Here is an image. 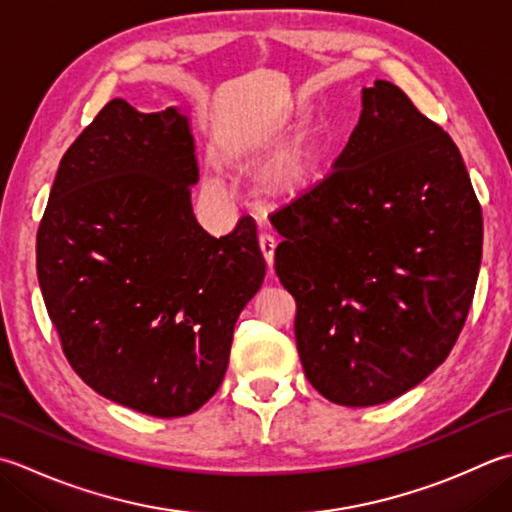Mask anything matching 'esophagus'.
<instances>
[{"instance_id": "34e87169", "label": "esophagus", "mask_w": 512, "mask_h": 512, "mask_svg": "<svg viewBox=\"0 0 512 512\" xmlns=\"http://www.w3.org/2000/svg\"><path fill=\"white\" fill-rule=\"evenodd\" d=\"M259 248H262V255L266 259L268 268H273V262H275V237L273 235H259Z\"/></svg>"}]
</instances>
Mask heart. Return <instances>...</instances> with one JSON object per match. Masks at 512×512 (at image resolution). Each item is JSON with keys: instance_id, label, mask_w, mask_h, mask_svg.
<instances>
[{"instance_id": "obj_1", "label": "heart", "mask_w": 512, "mask_h": 512, "mask_svg": "<svg viewBox=\"0 0 512 512\" xmlns=\"http://www.w3.org/2000/svg\"><path fill=\"white\" fill-rule=\"evenodd\" d=\"M310 168H313V148L308 142H299L293 148L279 153L273 162H270L262 175L264 188L270 193H295L297 188H302L308 179ZM210 186L215 190L222 188L219 179H210Z\"/></svg>"}]
</instances>
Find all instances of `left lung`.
Segmentation results:
<instances>
[{
    "instance_id": "8db88e82",
    "label": "left lung",
    "mask_w": 512,
    "mask_h": 512,
    "mask_svg": "<svg viewBox=\"0 0 512 512\" xmlns=\"http://www.w3.org/2000/svg\"><path fill=\"white\" fill-rule=\"evenodd\" d=\"M333 170L275 210V273L317 393L342 406L404 395L444 362L482 264V206L453 139L377 79Z\"/></svg>"
}]
</instances>
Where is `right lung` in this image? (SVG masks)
Here are the masks:
<instances>
[{
  "instance_id": "obj_1",
  "label": "right lung",
  "mask_w": 512,
  "mask_h": 512,
  "mask_svg": "<svg viewBox=\"0 0 512 512\" xmlns=\"http://www.w3.org/2000/svg\"><path fill=\"white\" fill-rule=\"evenodd\" d=\"M195 137L177 108L108 102L64 153L37 277L68 364L99 395L184 417L222 386L235 322L264 282L257 226L197 224Z\"/></svg>"
}]
</instances>
